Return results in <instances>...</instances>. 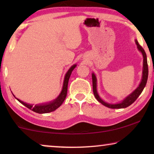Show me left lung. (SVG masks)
<instances>
[{
    "label": "left lung",
    "mask_w": 154,
    "mask_h": 154,
    "mask_svg": "<svg viewBox=\"0 0 154 154\" xmlns=\"http://www.w3.org/2000/svg\"><path fill=\"white\" fill-rule=\"evenodd\" d=\"M135 43L137 45V49L142 52L143 55V71H142V79L141 81V83L137 88L132 92L131 94H129L128 97L124 99L121 102L119 103V104H109V103L105 102L104 101H103L100 96H99L97 90V78L96 75H94V73H92V88H93V93L95 97V98L99 102H100L101 104H102L104 106L109 107L110 109H123L126 108V107L129 106L130 105H131L138 98V97L140 95V94L142 93L143 90L145 86H146L147 79H148V74H149V69H148V64H147V58H146V54L144 50L143 49L142 46L139 44L138 41L135 40Z\"/></svg>",
    "instance_id": "obj_1"
}]
</instances>
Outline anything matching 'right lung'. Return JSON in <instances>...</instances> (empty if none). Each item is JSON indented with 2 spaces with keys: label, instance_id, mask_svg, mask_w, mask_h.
<instances>
[{
  "label": "right lung",
  "instance_id": "1",
  "mask_svg": "<svg viewBox=\"0 0 154 154\" xmlns=\"http://www.w3.org/2000/svg\"><path fill=\"white\" fill-rule=\"evenodd\" d=\"M76 66V64L73 65L72 66H71V68L69 69L68 71H67L66 75H65L64 80V83H63V87L62 90L60 95L57 97V98H56L55 100L52 101V102L45 103V104H36L35 106H33V104H27V103H25L22 101H21L19 99L16 98L15 96H13L15 97L17 100L19 102H20L21 104H22L24 106H25L27 108L31 109V111H34L35 113H50L52 112V111H55L57 109L59 108L61 105L62 104V103L64 102L65 99H66V94H67V88H68V83L69 78H70V75L72 73L73 69L75 68Z\"/></svg>",
  "mask_w": 154,
  "mask_h": 154
}]
</instances>
